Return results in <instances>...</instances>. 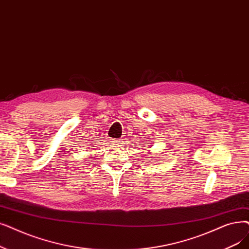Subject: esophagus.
<instances>
[{
    "instance_id": "34e87169",
    "label": "esophagus",
    "mask_w": 249,
    "mask_h": 249,
    "mask_svg": "<svg viewBox=\"0 0 249 249\" xmlns=\"http://www.w3.org/2000/svg\"><path fill=\"white\" fill-rule=\"evenodd\" d=\"M113 142H114V144H116L117 146H120L121 144H123V139H121V138L113 139Z\"/></svg>"
}]
</instances>
